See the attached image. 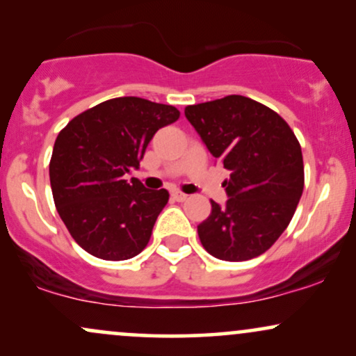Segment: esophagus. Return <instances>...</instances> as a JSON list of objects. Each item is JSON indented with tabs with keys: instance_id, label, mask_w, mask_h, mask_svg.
I'll use <instances>...</instances> for the list:
<instances>
[{
	"instance_id": "1",
	"label": "esophagus",
	"mask_w": 356,
	"mask_h": 356,
	"mask_svg": "<svg viewBox=\"0 0 356 356\" xmlns=\"http://www.w3.org/2000/svg\"><path fill=\"white\" fill-rule=\"evenodd\" d=\"M172 197H174L175 201H177V202H184V201H187V194H184V192H179V191L172 192Z\"/></svg>"
}]
</instances>
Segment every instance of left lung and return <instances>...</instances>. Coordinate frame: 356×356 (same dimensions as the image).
Masks as SVG:
<instances>
[{"label":"left lung","mask_w":356,"mask_h":356,"mask_svg":"<svg viewBox=\"0 0 356 356\" xmlns=\"http://www.w3.org/2000/svg\"><path fill=\"white\" fill-rule=\"evenodd\" d=\"M186 118L216 162L229 170L227 201H211L197 226L204 249L222 261L266 252L293 219L305 187L301 145L275 110L243 95L189 105Z\"/></svg>","instance_id":"obj_1"}]
</instances>
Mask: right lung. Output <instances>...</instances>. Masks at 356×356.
Segmentation results:
<instances>
[{"label":"right lung","mask_w":356,"mask_h":356,"mask_svg":"<svg viewBox=\"0 0 356 356\" xmlns=\"http://www.w3.org/2000/svg\"><path fill=\"white\" fill-rule=\"evenodd\" d=\"M179 115L172 105L118 97L85 110L58 134L50 161L53 201L92 256L124 261L147 246L169 192L125 175L138 169L154 134Z\"/></svg>","instance_id":"right-lung-1"}]
</instances>
